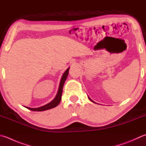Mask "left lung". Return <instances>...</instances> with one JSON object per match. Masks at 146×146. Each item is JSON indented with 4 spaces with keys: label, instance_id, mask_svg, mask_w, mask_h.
<instances>
[{
    "label": "left lung",
    "instance_id": "obj_1",
    "mask_svg": "<svg viewBox=\"0 0 146 146\" xmlns=\"http://www.w3.org/2000/svg\"><path fill=\"white\" fill-rule=\"evenodd\" d=\"M88 98H89V100H91V102H93V103H95V102H93V101H92V100H91V98H89V97H88Z\"/></svg>",
    "mask_w": 146,
    "mask_h": 146
}]
</instances>
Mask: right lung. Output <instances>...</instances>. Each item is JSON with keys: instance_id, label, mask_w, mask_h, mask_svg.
Returning <instances> with one entry per match:
<instances>
[{"instance_id": "right-lung-1", "label": "right lung", "mask_w": 146, "mask_h": 146, "mask_svg": "<svg viewBox=\"0 0 146 146\" xmlns=\"http://www.w3.org/2000/svg\"><path fill=\"white\" fill-rule=\"evenodd\" d=\"M69 69H70V68H68L67 70H66L64 74L62 75L61 80H60V82L59 87V90H58L57 94L56 95V96L55 97V98L51 102H50L49 103H48V104L44 105V106H42V107H38V108H30V107H25L27 108V109L31 110L32 111H38V112H41V111L49 110V109H51V108L57 107V106L59 104L60 101H61V96H62V94L63 86H64V82H65L66 78H67V76L68 75Z\"/></svg>"}]
</instances>
